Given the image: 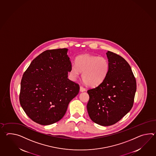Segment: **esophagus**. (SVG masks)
Returning a JSON list of instances; mask_svg holds the SVG:
<instances>
[{
    "label": "esophagus",
    "instance_id": "34e87169",
    "mask_svg": "<svg viewBox=\"0 0 156 156\" xmlns=\"http://www.w3.org/2000/svg\"><path fill=\"white\" fill-rule=\"evenodd\" d=\"M86 90V88L84 87H83V86L80 87V92H84Z\"/></svg>",
    "mask_w": 156,
    "mask_h": 156
}]
</instances>
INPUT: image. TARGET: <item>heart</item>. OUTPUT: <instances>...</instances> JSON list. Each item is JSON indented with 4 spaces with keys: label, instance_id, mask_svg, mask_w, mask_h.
<instances>
[{
    "label": "heart",
    "instance_id": "obj_1",
    "mask_svg": "<svg viewBox=\"0 0 156 156\" xmlns=\"http://www.w3.org/2000/svg\"><path fill=\"white\" fill-rule=\"evenodd\" d=\"M109 64L107 59L102 56L85 54L79 56L76 64H72L70 73L73 78L82 73V80L87 86L96 87L103 82L107 74Z\"/></svg>",
    "mask_w": 156,
    "mask_h": 156
}]
</instances>
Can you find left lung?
Returning <instances> with one entry per match:
<instances>
[{
    "instance_id": "obj_1",
    "label": "left lung",
    "mask_w": 156,
    "mask_h": 156,
    "mask_svg": "<svg viewBox=\"0 0 156 156\" xmlns=\"http://www.w3.org/2000/svg\"><path fill=\"white\" fill-rule=\"evenodd\" d=\"M109 68L103 82L87 90L90 119L102 126L120 120L133 106L136 82L130 66L121 56L108 51Z\"/></svg>"
}]
</instances>
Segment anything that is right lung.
I'll return each instance as SVG.
<instances>
[{
  "label": "right lung",
  "instance_id": "1",
  "mask_svg": "<svg viewBox=\"0 0 156 156\" xmlns=\"http://www.w3.org/2000/svg\"><path fill=\"white\" fill-rule=\"evenodd\" d=\"M67 48L48 50L32 60L21 80L20 102L32 120L52 124L66 114L80 87L68 78L71 62Z\"/></svg>",
  "mask_w": 156,
  "mask_h": 156
}]
</instances>
